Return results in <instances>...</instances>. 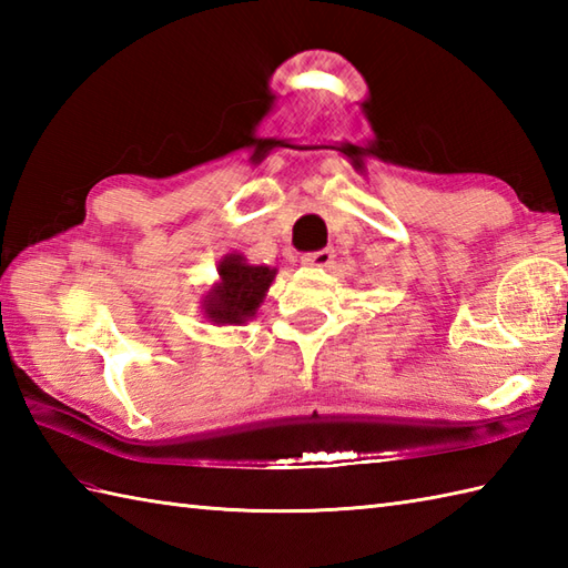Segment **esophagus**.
<instances>
[{
	"mask_svg": "<svg viewBox=\"0 0 568 568\" xmlns=\"http://www.w3.org/2000/svg\"><path fill=\"white\" fill-rule=\"evenodd\" d=\"M332 261H334V251L332 248L312 251V253H305V256H303V263L312 265V268H327Z\"/></svg>",
	"mask_w": 568,
	"mask_h": 568,
	"instance_id": "obj_1",
	"label": "esophagus"
}]
</instances>
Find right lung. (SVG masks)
Here are the masks:
<instances>
[{
	"mask_svg": "<svg viewBox=\"0 0 568 568\" xmlns=\"http://www.w3.org/2000/svg\"><path fill=\"white\" fill-rule=\"evenodd\" d=\"M277 268L248 263L244 253H226L216 265V283L204 291L200 310L214 327H241L256 317Z\"/></svg>",
	"mask_w": 568,
	"mask_h": 568,
	"instance_id": "right-lung-1",
	"label": "right lung"
}]
</instances>
